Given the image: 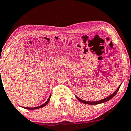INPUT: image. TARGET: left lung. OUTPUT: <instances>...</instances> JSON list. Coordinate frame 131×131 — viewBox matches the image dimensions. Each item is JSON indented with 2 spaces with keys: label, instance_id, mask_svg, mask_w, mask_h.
I'll return each instance as SVG.
<instances>
[{
  "label": "left lung",
  "instance_id": "1",
  "mask_svg": "<svg viewBox=\"0 0 131 131\" xmlns=\"http://www.w3.org/2000/svg\"><path fill=\"white\" fill-rule=\"evenodd\" d=\"M121 85V83L120 84V86H118V88L117 89V90L114 91V92L111 95H109V97H107L106 98H104V99H102L101 100H100V101H84L83 100H81V98H79V97H78L77 96L75 95V97L77 98L78 100L80 102H81L82 103H83V104H89V105H97V104H102V103H104V102H106L107 101H108L109 100H111L112 98L113 97L115 96V95L117 94V93L118 92V91L119 90V89H120V86Z\"/></svg>",
  "mask_w": 131,
  "mask_h": 131
}]
</instances>
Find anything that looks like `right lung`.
I'll return each mask as SVG.
<instances>
[{"mask_svg": "<svg viewBox=\"0 0 131 131\" xmlns=\"http://www.w3.org/2000/svg\"><path fill=\"white\" fill-rule=\"evenodd\" d=\"M50 97H51V94H50L49 97V98H48V100L47 101H46L43 104L41 105V106H38L34 107H27L22 106V107H23V108H25V109H29V110H34V109H39V108H41V107H43V106H46V105H47L48 104V102H49V101H50Z\"/></svg>", "mask_w": 131, "mask_h": 131, "instance_id": "right-lung-1", "label": "right lung"}]
</instances>
